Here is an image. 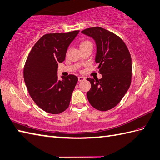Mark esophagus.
Returning <instances> with one entry per match:
<instances>
[{"mask_svg":"<svg viewBox=\"0 0 160 160\" xmlns=\"http://www.w3.org/2000/svg\"><path fill=\"white\" fill-rule=\"evenodd\" d=\"M78 80H79V82H81V81L86 80V77H78Z\"/></svg>","mask_w":160,"mask_h":160,"instance_id":"esophagus-1","label":"esophagus"}]
</instances>
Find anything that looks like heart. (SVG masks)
Masks as SVG:
<instances>
[{
    "mask_svg": "<svg viewBox=\"0 0 160 160\" xmlns=\"http://www.w3.org/2000/svg\"><path fill=\"white\" fill-rule=\"evenodd\" d=\"M88 45H92V42L89 40H83L82 42H81L80 48L82 47H86V46H88Z\"/></svg>",
    "mask_w": 160,
    "mask_h": 160,
    "instance_id": "b5f03b06",
    "label": "heart"
}]
</instances>
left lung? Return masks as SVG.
Here are the masks:
<instances>
[{
	"label": "left lung",
	"instance_id": "1",
	"mask_svg": "<svg viewBox=\"0 0 160 160\" xmlns=\"http://www.w3.org/2000/svg\"><path fill=\"white\" fill-rule=\"evenodd\" d=\"M81 33L96 42L95 61L102 76L100 79H87L91 83L88 99L94 108L108 111L119 103L129 88L132 76L130 52L121 38L103 28H88Z\"/></svg>",
	"mask_w": 160,
	"mask_h": 160
}]
</instances>
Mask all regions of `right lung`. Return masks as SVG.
<instances>
[{"instance_id": "1", "label": "right lung", "mask_w": 160, "mask_h": 160, "mask_svg": "<svg viewBox=\"0 0 160 160\" xmlns=\"http://www.w3.org/2000/svg\"><path fill=\"white\" fill-rule=\"evenodd\" d=\"M47 33L40 38L27 57L24 79L31 98L39 108L52 114L64 112L78 81L74 74L58 77V63L64 61L68 46L79 33Z\"/></svg>"}]
</instances>
